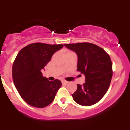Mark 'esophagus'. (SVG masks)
<instances>
[{
	"label": "esophagus",
	"instance_id": "1",
	"mask_svg": "<svg viewBox=\"0 0 130 130\" xmlns=\"http://www.w3.org/2000/svg\"><path fill=\"white\" fill-rule=\"evenodd\" d=\"M62 83L63 84H67L68 83V81H65V80H62Z\"/></svg>",
	"mask_w": 130,
	"mask_h": 130
}]
</instances>
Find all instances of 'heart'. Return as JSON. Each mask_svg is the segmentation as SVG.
I'll list each match as a JSON object with an SVG mask.
<instances>
[{"instance_id": "1", "label": "heart", "mask_w": 130, "mask_h": 130, "mask_svg": "<svg viewBox=\"0 0 130 130\" xmlns=\"http://www.w3.org/2000/svg\"><path fill=\"white\" fill-rule=\"evenodd\" d=\"M70 52H71V51H68L67 53H70Z\"/></svg>"}]
</instances>
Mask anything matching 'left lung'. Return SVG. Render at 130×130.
Wrapping results in <instances>:
<instances>
[{"instance_id": "8db88e82", "label": "left lung", "mask_w": 130, "mask_h": 130, "mask_svg": "<svg viewBox=\"0 0 130 130\" xmlns=\"http://www.w3.org/2000/svg\"><path fill=\"white\" fill-rule=\"evenodd\" d=\"M77 55V71L85 77L83 85L77 84L72 95L73 100L83 106H90L104 97L112 75V62L104 49L90 43L64 44Z\"/></svg>"}]
</instances>
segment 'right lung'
<instances>
[{
  "instance_id": "add662e5",
  "label": "right lung",
  "mask_w": 130,
  "mask_h": 130,
  "mask_svg": "<svg viewBox=\"0 0 130 130\" xmlns=\"http://www.w3.org/2000/svg\"><path fill=\"white\" fill-rule=\"evenodd\" d=\"M64 45L34 43L26 45L18 53L12 67L15 87L25 102L35 107L43 108L54 100L62 86L58 79L50 81L42 70L53 55Z\"/></svg>"
}]
</instances>
